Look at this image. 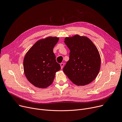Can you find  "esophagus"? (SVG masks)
I'll return each instance as SVG.
<instances>
[{
	"mask_svg": "<svg viewBox=\"0 0 122 122\" xmlns=\"http://www.w3.org/2000/svg\"><path fill=\"white\" fill-rule=\"evenodd\" d=\"M64 64L63 63H61L60 64V66H61V69H63V67H64Z\"/></svg>",
	"mask_w": 122,
	"mask_h": 122,
	"instance_id": "1",
	"label": "esophagus"
}]
</instances>
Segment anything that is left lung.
<instances>
[{
    "instance_id": "8db88e82",
    "label": "left lung",
    "mask_w": 122,
    "mask_h": 122,
    "mask_svg": "<svg viewBox=\"0 0 122 122\" xmlns=\"http://www.w3.org/2000/svg\"><path fill=\"white\" fill-rule=\"evenodd\" d=\"M64 42L70 52L63 71L76 85L90 83L98 76L101 67V57L97 48L88 38L78 35L66 37Z\"/></svg>"
}]
</instances>
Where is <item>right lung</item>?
Segmentation results:
<instances>
[{
  "instance_id": "right-lung-1",
  "label": "right lung",
  "mask_w": 122,
  "mask_h": 122,
  "mask_svg": "<svg viewBox=\"0 0 122 122\" xmlns=\"http://www.w3.org/2000/svg\"><path fill=\"white\" fill-rule=\"evenodd\" d=\"M59 38L48 37L40 40L24 56L23 70L27 80L35 87L45 88L53 82L55 73L61 69L53 48Z\"/></svg>"
}]
</instances>
